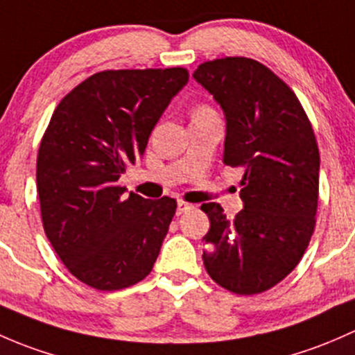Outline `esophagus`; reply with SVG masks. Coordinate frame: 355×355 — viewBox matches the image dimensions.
I'll use <instances>...</instances> for the list:
<instances>
[{"instance_id": "34e87169", "label": "esophagus", "mask_w": 355, "mask_h": 355, "mask_svg": "<svg viewBox=\"0 0 355 355\" xmlns=\"http://www.w3.org/2000/svg\"><path fill=\"white\" fill-rule=\"evenodd\" d=\"M189 210H193V205L182 202V200H179L178 208H176V214L181 215V214H186V211H189Z\"/></svg>"}]
</instances>
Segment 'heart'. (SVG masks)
<instances>
[{
    "mask_svg": "<svg viewBox=\"0 0 355 355\" xmlns=\"http://www.w3.org/2000/svg\"><path fill=\"white\" fill-rule=\"evenodd\" d=\"M208 111H211V109L207 107V105H198V107L193 111V114H200V112H208Z\"/></svg>",
    "mask_w": 355,
    "mask_h": 355,
    "instance_id": "obj_1",
    "label": "heart"
}]
</instances>
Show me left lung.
Masks as SVG:
<instances>
[{"label": "left lung", "instance_id": "8db88e82", "mask_svg": "<svg viewBox=\"0 0 355 355\" xmlns=\"http://www.w3.org/2000/svg\"><path fill=\"white\" fill-rule=\"evenodd\" d=\"M193 78L224 111V164L244 169V208L232 220L218 203L202 205L211 246L203 265L234 294H259L297 266L313 236L320 186L313 126L287 83L250 58L207 61Z\"/></svg>", "mask_w": 355, "mask_h": 355}]
</instances>
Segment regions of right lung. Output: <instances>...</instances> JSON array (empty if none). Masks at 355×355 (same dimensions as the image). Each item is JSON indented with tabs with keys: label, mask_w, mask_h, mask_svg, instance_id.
Returning <instances> with one entry per match:
<instances>
[{
	"label": "right lung",
	"mask_w": 355,
	"mask_h": 355,
	"mask_svg": "<svg viewBox=\"0 0 355 355\" xmlns=\"http://www.w3.org/2000/svg\"><path fill=\"white\" fill-rule=\"evenodd\" d=\"M188 69H107L54 109L37 155L44 232L80 282L97 291L135 286L152 272L176 200H147L118 186L147 148Z\"/></svg>",
	"instance_id": "1"
}]
</instances>
